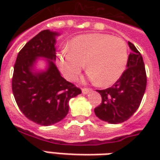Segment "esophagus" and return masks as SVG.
I'll return each mask as SVG.
<instances>
[{
	"label": "esophagus",
	"mask_w": 160,
	"mask_h": 160,
	"mask_svg": "<svg viewBox=\"0 0 160 160\" xmlns=\"http://www.w3.org/2000/svg\"><path fill=\"white\" fill-rule=\"evenodd\" d=\"M91 91H92V89H90V88H83L82 89V93L87 94L88 92H90Z\"/></svg>",
	"instance_id": "obj_1"
}]
</instances>
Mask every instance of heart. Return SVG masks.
<instances>
[{
	"mask_svg": "<svg viewBox=\"0 0 160 160\" xmlns=\"http://www.w3.org/2000/svg\"><path fill=\"white\" fill-rule=\"evenodd\" d=\"M68 50L57 58V65L67 80H77L86 63L88 77L101 87L117 82L125 71L128 47L123 39L104 33H90L74 37Z\"/></svg>",
	"mask_w": 160,
	"mask_h": 160,
	"instance_id": "obj_1",
	"label": "heart"
}]
</instances>
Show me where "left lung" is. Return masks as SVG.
I'll use <instances>...</instances> for the list:
<instances>
[{
	"mask_svg": "<svg viewBox=\"0 0 160 160\" xmlns=\"http://www.w3.org/2000/svg\"><path fill=\"white\" fill-rule=\"evenodd\" d=\"M127 69L111 87L97 90L102 97L100 105L94 109L95 115L109 123L123 122L132 117L141 104L147 87V74L141 53L128 42Z\"/></svg>",
	"mask_w": 160,
	"mask_h": 160,
	"instance_id": "8db88e82",
	"label": "left lung"
}]
</instances>
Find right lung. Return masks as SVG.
<instances>
[{
	"instance_id": "obj_1",
	"label": "right lung",
	"mask_w": 160,
	"mask_h": 160,
	"mask_svg": "<svg viewBox=\"0 0 160 160\" xmlns=\"http://www.w3.org/2000/svg\"><path fill=\"white\" fill-rule=\"evenodd\" d=\"M59 33L43 30L26 43L18 54L12 80V93L19 110L42 126L62 121L68 113V102L81 90L61 76L56 61V38ZM45 58L47 68L37 71L38 58Z\"/></svg>"
}]
</instances>
